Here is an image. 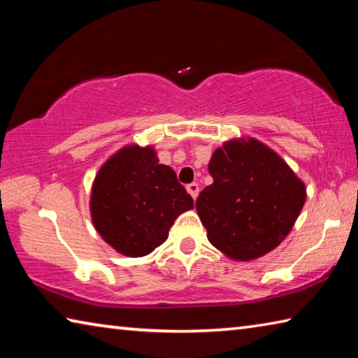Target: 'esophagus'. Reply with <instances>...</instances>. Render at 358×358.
I'll use <instances>...</instances> for the list:
<instances>
[{
	"instance_id": "34e87169",
	"label": "esophagus",
	"mask_w": 358,
	"mask_h": 358,
	"mask_svg": "<svg viewBox=\"0 0 358 358\" xmlns=\"http://www.w3.org/2000/svg\"><path fill=\"white\" fill-rule=\"evenodd\" d=\"M186 189L191 194L192 199H197V196H199V185L197 183H189L186 186Z\"/></svg>"
}]
</instances>
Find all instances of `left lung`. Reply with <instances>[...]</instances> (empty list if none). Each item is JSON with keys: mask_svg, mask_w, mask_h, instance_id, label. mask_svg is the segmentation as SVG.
<instances>
[{"mask_svg": "<svg viewBox=\"0 0 358 358\" xmlns=\"http://www.w3.org/2000/svg\"><path fill=\"white\" fill-rule=\"evenodd\" d=\"M208 172L213 183L199 194L196 208L211 245L246 262L287 237L306 189L273 150L256 138L226 142Z\"/></svg>", "mask_w": 358, "mask_h": 358, "instance_id": "obj_1", "label": "left lung"}]
</instances>
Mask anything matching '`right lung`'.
Returning a JSON list of instances; mask_svg holds the SVG:
<instances>
[{"label": "right lung", "mask_w": 358, "mask_h": 358, "mask_svg": "<svg viewBox=\"0 0 358 358\" xmlns=\"http://www.w3.org/2000/svg\"><path fill=\"white\" fill-rule=\"evenodd\" d=\"M90 208L96 230L113 250L142 257L164 243L173 221L194 208V201L153 148L129 145L96 175Z\"/></svg>", "instance_id": "add662e5"}]
</instances>
